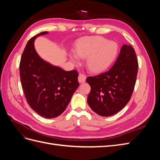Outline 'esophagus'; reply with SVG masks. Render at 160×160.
<instances>
[{
  "instance_id": "1",
  "label": "esophagus",
  "mask_w": 160,
  "mask_h": 160,
  "mask_svg": "<svg viewBox=\"0 0 160 160\" xmlns=\"http://www.w3.org/2000/svg\"><path fill=\"white\" fill-rule=\"evenodd\" d=\"M86 80V76L85 75L83 74V73H79V77H78V81L79 83H84Z\"/></svg>"
}]
</instances>
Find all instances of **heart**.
<instances>
[{"mask_svg": "<svg viewBox=\"0 0 160 160\" xmlns=\"http://www.w3.org/2000/svg\"><path fill=\"white\" fill-rule=\"evenodd\" d=\"M118 45L101 37H85L77 41L75 52L69 58L74 63H78L79 57L86 58L87 66L93 72L105 71L113 63L118 56Z\"/></svg>", "mask_w": 160, "mask_h": 160, "instance_id": "obj_1", "label": "heart"}]
</instances>
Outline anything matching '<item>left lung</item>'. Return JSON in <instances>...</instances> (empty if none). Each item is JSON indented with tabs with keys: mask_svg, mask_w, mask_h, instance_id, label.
<instances>
[{
	"mask_svg": "<svg viewBox=\"0 0 160 160\" xmlns=\"http://www.w3.org/2000/svg\"><path fill=\"white\" fill-rule=\"evenodd\" d=\"M138 71V61L134 49L123 45L109 71L86 79L91 86L88 103L91 109L103 117L122 110L132 95Z\"/></svg>",
	"mask_w": 160,
	"mask_h": 160,
	"instance_id": "left-lung-1",
	"label": "left lung"
}]
</instances>
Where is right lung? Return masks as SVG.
Returning a JSON list of instances; mask_svg holds the SVG:
<instances>
[{
    "instance_id": "add662e5",
    "label": "right lung",
    "mask_w": 160,
    "mask_h": 160,
    "mask_svg": "<svg viewBox=\"0 0 160 160\" xmlns=\"http://www.w3.org/2000/svg\"><path fill=\"white\" fill-rule=\"evenodd\" d=\"M47 33L41 32L28 41L19 70L28 104L41 117L51 119L63 113L79 83L76 70L65 71L42 60L37 54L34 41Z\"/></svg>"
}]
</instances>
